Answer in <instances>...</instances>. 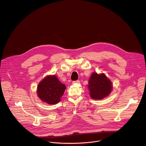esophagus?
Segmentation results:
<instances>
[{"instance_id":"esophagus-1","label":"esophagus","mask_w":146,"mask_h":146,"mask_svg":"<svg viewBox=\"0 0 146 146\" xmlns=\"http://www.w3.org/2000/svg\"><path fill=\"white\" fill-rule=\"evenodd\" d=\"M79 83H80L79 80H75V81L72 82V84H79Z\"/></svg>"}]
</instances>
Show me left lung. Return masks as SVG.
Returning <instances> with one entry per match:
<instances>
[{
	"label": "left lung",
	"instance_id": "obj_1",
	"mask_svg": "<svg viewBox=\"0 0 146 146\" xmlns=\"http://www.w3.org/2000/svg\"><path fill=\"white\" fill-rule=\"evenodd\" d=\"M112 83L104 74L93 72L90 78L88 88L93 99L101 100L111 92Z\"/></svg>",
	"mask_w": 146,
	"mask_h": 146
}]
</instances>
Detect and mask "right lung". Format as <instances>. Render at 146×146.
<instances>
[{
	"instance_id": "add662e5",
	"label": "right lung",
	"mask_w": 146,
	"mask_h": 146,
	"mask_svg": "<svg viewBox=\"0 0 146 146\" xmlns=\"http://www.w3.org/2000/svg\"><path fill=\"white\" fill-rule=\"evenodd\" d=\"M66 86L55 75H49L40 82L37 86V95L44 102L55 104L60 101Z\"/></svg>"
}]
</instances>
